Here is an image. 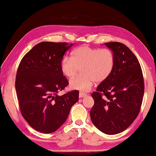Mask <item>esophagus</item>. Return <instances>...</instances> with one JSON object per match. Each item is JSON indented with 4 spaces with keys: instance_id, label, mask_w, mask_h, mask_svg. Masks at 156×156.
Returning <instances> with one entry per match:
<instances>
[{
    "instance_id": "obj_1",
    "label": "esophagus",
    "mask_w": 156,
    "mask_h": 156,
    "mask_svg": "<svg viewBox=\"0 0 156 156\" xmlns=\"http://www.w3.org/2000/svg\"><path fill=\"white\" fill-rule=\"evenodd\" d=\"M85 96H86V94L84 93V92H79V98H83V97H85Z\"/></svg>"
}]
</instances>
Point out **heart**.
I'll return each mask as SVG.
<instances>
[{"label": "heart", "instance_id": "b5f03b06", "mask_svg": "<svg viewBox=\"0 0 156 156\" xmlns=\"http://www.w3.org/2000/svg\"><path fill=\"white\" fill-rule=\"evenodd\" d=\"M115 56L109 48H92L82 45L71 52V57L64 56L61 62V71L66 77L72 78L79 70L81 74L70 80V87L83 91L89 90L94 81L102 83L112 73Z\"/></svg>", "mask_w": 156, "mask_h": 156}]
</instances>
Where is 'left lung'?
Segmentation results:
<instances>
[{
	"label": "left lung",
	"mask_w": 156,
	"mask_h": 156,
	"mask_svg": "<svg viewBox=\"0 0 156 156\" xmlns=\"http://www.w3.org/2000/svg\"><path fill=\"white\" fill-rule=\"evenodd\" d=\"M115 56L109 77L92 94L94 101L90 119L95 127L107 134L123 132L140 112L144 92L141 67L127 46L118 42L105 43Z\"/></svg>",
	"instance_id": "8db88e82"
}]
</instances>
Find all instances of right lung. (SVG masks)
<instances>
[{"label": "right lung", "mask_w": 156, "mask_h": 156, "mask_svg": "<svg viewBox=\"0 0 156 156\" xmlns=\"http://www.w3.org/2000/svg\"><path fill=\"white\" fill-rule=\"evenodd\" d=\"M72 45L41 42L29 50L19 64L15 86L20 112L28 124L39 132L56 131L79 100L77 90L58 94L69 84L60 65Z\"/></svg>", "instance_id": "obj_1"}]
</instances>
